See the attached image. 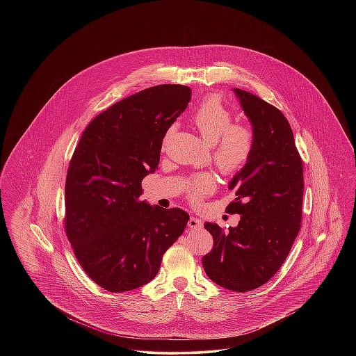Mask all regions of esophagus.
<instances>
[{
	"instance_id": "obj_1",
	"label": "esophagus",
	"mask_w": 356,
	"mask_h": 356,
	"mask_svg": "<svg viewBox=\"0 0 356 356\" xmlns=\"http://www.w3.org/2000/svg\"><path fill=\"white\" fill-rule=\"evenodd\" d=\"M202 220L199 219V218H196V216H191V219H189V222H188V226L192 229V230H196V229H200L202 227Z\"/></svg>"
}]
</instances>
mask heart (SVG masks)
Segmentation results:
<instances>
[{"label":"heart","mask_w":356,"mask_h":356,"mask_svg":"<svg viewBox=\"0 0 356 356\" xmlns=\"http://www.w3.org/2000/svg\"><path fill=\"white\" fill-rule=\"evenodd\" d=\"M193 123L204 141L212 145L213 165L225 175L237 174L254 151V133L244 124L233 123V113L218 97L205 99L193 113ZM215 188L211 175L202 174L188 184V196L193 203L200 202Z\"/></svg>","instance_id":"1"}]
</instances>
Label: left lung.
<instances>
[{"instance_id": "obj_1", "label": "left lung", "mask_w": 356, "mask_h": 356, "mask_svg": "<svg viewBox=\"0 0 356 356\" xmlns=\"http://www.w3.org/2000/svg\"><path fill=\"white\" fill-rule=\"evenodd\" d=\"M233 90L252 124L254 151L229 184L236 199L226 211L238 213L240 222L229 230L204 225L213 248L202 261L219 286L250 292L280 270L299 234L303 163L284 113L250 92Z\"/></svg>"}]
</instances>
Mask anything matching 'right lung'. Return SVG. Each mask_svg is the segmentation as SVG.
Segmentation results:
<instances>
[{
    "label": "right lung",
    "mask_w": 356,
    "mask_h": 356,
    "mask_svg": "<svg viewBox=\"0 0 356 356\" xmlns=\"http://www.w3.org/2000/svg\"><path fill=\"white\" fill-rule=\"evenodd\" d=\"M192 90L159 85L113 104L85 129L65 179L64 227L85 273L112 293L151 282L189 220L181 208L140 200L163 138Z\"/></svg>",
    "instance_id": "add662e5"
}]
</instances>
